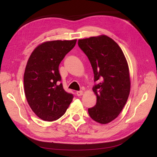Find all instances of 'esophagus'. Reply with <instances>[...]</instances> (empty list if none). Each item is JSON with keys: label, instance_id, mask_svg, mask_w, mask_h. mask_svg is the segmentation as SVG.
Instances as JSON below:
<instances>
[{"label": "esophagus", "instance_id": "esophagus-1", "mask_svg": "<svg viewBox=\"0 0 157 157\" xmlns=\"http://www.w3.org/2000/svg\"><path fill=\"white\" fill-rule=\"evenodd\" d=\"M82 94H83V92L82 91V90H80V91H77V95L78 96H82Z\"/></svg>", "mask_w": 157, "mask_h": 157}]
</instances>
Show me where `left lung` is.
Instances as JSON below:
<instances>
[{"label": "left lung", "mask_w": 157, "mask_h": 157, "mask_svg": "<svg viewBox=\"0 0 157 157\" xmlns=\"http://www.w3.org/2000/svg\"><path fill=\"white\" fill-rule=\"evenodd\" d=\"M78 45L86 55L93 69L92 90L96 104L88 109L90 117L100 124H107L118 116L130 91L129 69L120 46L106 35L79 39Z\"/></svg>", "instance_id": "obj_1"}]
</instances>
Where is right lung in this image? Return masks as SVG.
Returning a JSON list of instances; mask_svg holds the SVG:
<instances>
[{
    "label": "right lung",
    "mask_w": 157,
    "mask_h": 157,
    "mask_svg": "<svg viewBox=\"0 0 157 157\" xmlns=\"http://www.w3.org/2000/svg\"><path fill=\"white\" fill-rule=\"evenodd\" d=\"M77 40H52L38 46L31 54L23 82L28 103L37 117L54 121L62 117L73 98L61 83L59 65Z\"/></svg>",
    "instance_id": "add662e5"
}]
</instances>
